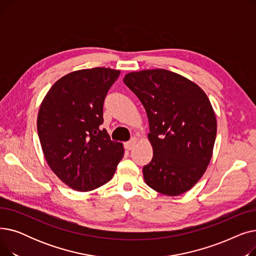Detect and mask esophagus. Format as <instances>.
<instances>
[{"label":"esophagus","mask_w":256,"mask_h":256,"mask_svg":"<svg viewBox=\"0 0 256 256\" xmlns=\"http://www.w3.org/2000/svg\"><path fill=\"white\" fill-rule=\"evenodd\" d=\"M137 142H138V140H137L136 138H132L128 142L124 143V147H126V148L128 150H132L134 148V147L136 146Z\"/></svg>","instance_id":"34e87169"}]
</instances>
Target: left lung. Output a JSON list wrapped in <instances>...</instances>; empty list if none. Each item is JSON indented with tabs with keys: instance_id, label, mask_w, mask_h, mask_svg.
<instances>
[{
	"instance_id": "8db88e82",
	"label": "left lung",
	"mask_w": 256,
	"mask_h": 256,
	"mask_svg": "<svg viewBox=\"0 0 256 256\" xmlns=\"http://www.w3.org/2000/svg\"><path fill=\"white\" fill-rule=\"evenodd\" d=\"M124 82L148 117L154 156L143 167L145 182L168 196L189 191L204 174L217 135L216 115L206 92L162 68L128 72Z\"/></svg>"
}]
</instances>
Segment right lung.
I'll use <instances>...</instances> for the list:
<instances>
[{
    "label": "right lung",
    "mask_w": 256,
    "mask_h": 256,
    "mask_svg": "<svg viewBox=\"0 0 256 256\" xmlns=\"http://www.w3.org/2000/svg\"><path fill=\"white\" fill-rule=\"evenodd\" d=\"M120 70L96 67L72 72L48 91L37 116L46 163L72 189L92 191L109 182L124 154L100 128L104 100Z\"/></svg>",
    "instance_id": "1"
}]
</instances>
